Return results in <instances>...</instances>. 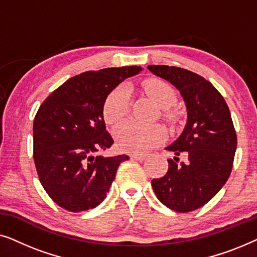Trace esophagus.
I'll return each mask as SVG.
<instances>
[{
    "label": "esophagus",
    "mask_w": 257,
    "mask_h": 257,
    "mask_svg": "<svg viewBox=\"0 0 257 257\" xmlns=\"http://www.w3.org/2000/svg\"><path fill=\"white\" fill-rule=\"evenodd\" d=\"M130 157H131V159H135V160H144L146 158V154L132 153V154H130Z\"/></svg>",
    "instance_id": "esophagus-1"
}]
</instances>
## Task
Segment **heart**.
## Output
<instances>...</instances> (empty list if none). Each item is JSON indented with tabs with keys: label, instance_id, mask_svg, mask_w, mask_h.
<instances>
[{
	"label": "heart",
	"instance_id": "1",
	"mask_svg": "<svg viewBox=\"0 0 257 257\" xmlns=\"http://www.w3.org/2000/svg\"><path fill=\"white\" fill-rule=\"evenodd\" d=\"M145 89L160 107L167 108L175 103L174 90L164 80H147ZM131 93V87L120 85L108 94L104 105V117L108 124H118L127 115ZM114 136L120 150L126 152H146L163 143L167 135L166 130L160 125H143L128 120L118 126Z\"/></svg>",
	"mask_w": 257,
	"mask_h": 257
}]
</instances>
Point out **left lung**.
Instances as JSON below:
<instances>
[{
  "instance_id": "left-lung-1",
  "label": "left lung",
  "mask_w": 257,
  "mask_h": 257,
  "mask_svg": "<svg viewBox=\"0 0 257 257\" xmlns=\"http://www.w3.org/2000/svg\"><path fill=\"white\" fill-rule=\"evenodd\" d=\"M147 69L177 87L187 111L181 135L166 147L175 157L167 159L166 175L152 180L153 191L170 209L192 212L208 202L230 175L237 139L229 108L213 84L194 72L167 65ZM181 152L189 160L178 164Z\"/></svg>"
}]
</instances>
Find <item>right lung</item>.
Masks as SVG:
<instances>
[{"label": "right lung", "mask_w": 257, "mask_h": 257, "mask_svg": "<svg viewBox=\"0 0 257 257\" xmlns=\"http://www.w3.org/2000/svg\"><path fill=\"white\" fill-rule=\"evenodd\" d=\"M142 66L83 72L56 89L34 119V160L49 196L69 212L97 207L128 156L104 157L113 139L106 131L104 105L122 80Z\"/></svg>", "instance_id": "add662e5"}]
</instances>
